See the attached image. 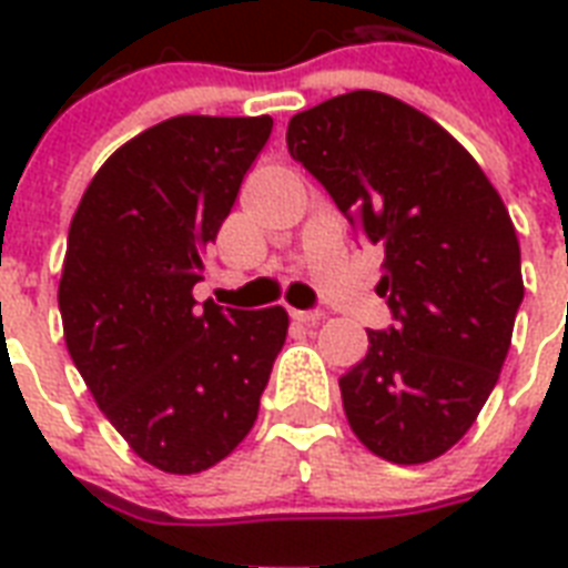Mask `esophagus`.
Segmentation results:
<instances>
[{"label": "esophagus", "instance_id": "34e87169", "mask_svg": "<svg viewBox=\"0 0 568 568\" xmlns=\"http://www.w3.org/2000/svg\"><path fill=\"white\" fill-rule=\"evenodd\" d=\"M292 318L301 321V324H306V327H315V324H321V318H324V312L321 310H294Z\"/></svg>", "mask_w": 568, "mask_h": 568}]
</instances>
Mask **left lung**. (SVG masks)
Wrapping results in <instances>:
<instances>
[{
	"mask_svg": "<svg viewBox=\"0 0 568 568\" xmlns=\"http://www.w3.org/2000/svg\"><path fill=\"white\" fill-rule=\"evenodd\" d=\"M285 144L386 256L395 327L368 329L338 379L351 430L388 463H430L475 424L510 351L525 297L510 212L457 138L388 93L301 111Z\"/></svg>",
	"mask_w": 568,
	"mask_h": 568,
	"instance_id": "8db88e82",
	"label": "left lung"
}]
</instances>
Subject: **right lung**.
Returning <instances> with one entry per match:
<instances>
[{"instance_id": "add662e5", "label": "right lung", "mask_w": 568, "mask_h": 568, "mask_svg": "<svg viewBox=\"0 0 568 568\" xmlns=\"http://www.w3.org/2000/svg\"><path fill=\"white\" fill-rule=\"evenodd\" d=\"M274 120L182 114L109 155L67 235V351L129 448L168 475L230 457L256 422L288 312L194 301L205 247Z\"/></svg>"}]
</instances>
